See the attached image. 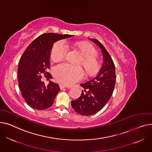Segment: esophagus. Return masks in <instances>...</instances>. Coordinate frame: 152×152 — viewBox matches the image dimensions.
<instances>
[{
    "label": "esophagus",
    "instance_id": "34e87169",
    "mask_svg": "<svg viewBox=\"0 0 152 152\" xmlns=\"http://www.w3.org/2000/svg\"><path fill=\"white\" fill-rule=\"evenodd\" d=\"M59 88H60L61 90H62V89H64L65 88H69V87H67V86H66L64 85H59Z\"/></svg>",
    "mask_w": 152,
    "mask_h": 152
}]
</instances>
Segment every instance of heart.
Instances as JSON below:
<instances>
[{
  "label": "heart",
  "instance_id": "1",
  "mask_svg": "<svg viewBox=\"0 0 152 152\" xmlns=\"http://www.w3.org/2000/svg\"><path fill=\"white\" fill-rule=\"evenodd\" d=\"M75 47L83 56L79 63L83 66L86 75L87 77L96 76L101 69L100 62L96 58V49L93 45L86 42H77ZM66 53L67 48L64 43L58 41L53 45L50 53V58L53 61L59 62L64 59ZM53 74L58 82L70 85L81 80L84 72L80 66L64 63L55 67Z\"/></svg>",
  "mask_w": 152,
  "mask_h": 152
}]
</instances>
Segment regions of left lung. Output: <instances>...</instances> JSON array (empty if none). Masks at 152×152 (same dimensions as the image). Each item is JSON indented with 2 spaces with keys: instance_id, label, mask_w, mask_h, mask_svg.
<instances>
[{
  "instance_id": "1",
  "label": "left lung",
  "mask_w": 152,
  "mask_h": 152,
  "mask_svg": "<svg viewBox=\"0 0 152 152\" xmlns=\"http://www.w3.org/2000/svg\"><path fill=\"white\" fill-rule=\"evenodd\" d=\"M101 49L104 61L97 75L85 83L80 84L85 90L77 99L72 101L74 110L82 115H92L99 112L111 97L116 82L115 67L113 61L102 44L91 39Z\"/></svg>"
}]
</instances>
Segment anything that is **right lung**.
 <instances>
[{"instance_id": "add662e5", "label": "right lung", "mask_w": 152, "mask_h": 152, "mask_svg": "<svg viewBox=\"0 0 152 152\" xmlns=\"http://www.w3.org/2000/svg\"><path fill=\"white\" fill-rule=\"evenodd\" d=\"M72 35L55 33L43 34L35 39L26 49L18 67V85L22 96L31 108L45 110L53 105L60 91L58 84L50 81L45 86L42 82V74L51 78L47 72L50 67V53L55 42Z\"/></svg>"}]
</instances>
